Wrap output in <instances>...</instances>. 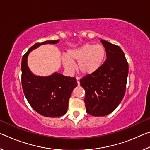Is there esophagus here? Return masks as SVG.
<instances>
[{
    "label": "esophagus",
    "instance_id": "1",
    "mask_svg": "<svg viewBox=\"0 0 150 150\" xmlns=\"http://www.w3.org/2000/svg\"><path fill=\"white\" fill-rule=\"evenodd\" d=\"M76 79H77V82L78 85H80V78L79 77H76Z\"/></svg>",
    "mask_w": 150,
    "mask_h": 150
}]
</instances>
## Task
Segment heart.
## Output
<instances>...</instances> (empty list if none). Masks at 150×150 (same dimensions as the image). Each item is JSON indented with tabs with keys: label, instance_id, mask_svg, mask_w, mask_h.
<instances>
[{
	"label": "heart",
	"instance_id": "1",
	"mask_svg": "<svg viewBox=\"0 0 150 150\" xmlns=\"http://www.w3.org/2000/svg\"><path fill=\"white\" fill-rule=\"evenodd\" d=\"M106 57V51L103 45L87 43L68 50L62 56V62L65 69L71 71L75 67L73 62H77L79 71L83 75H91L100 69Z\"/></svg>",
	"mask_w": 150,
	"mask_h": 150
}]
</instances>
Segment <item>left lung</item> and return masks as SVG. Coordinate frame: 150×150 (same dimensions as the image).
I'll list each match as a JSON object with an SVG mask.
<instances>
[{
    "mask_svg": "<svg viewBox=\"0 0 150 150\" xmlns=\"http://www.w3.org/2000/svg\"><path fill=\"white\" fill-rule=\"evenodd\" d=\"M106 59L98 71L80 79L85 91L86 111L94 116H104L115 110L125 94L128 63L118 45L100 40Z\"/></svg>",
    "mask_w": 150,
    "mask_h": 150,
    "instance_id": "8db88e82",
    "label": "left lung"
}]
</instances>
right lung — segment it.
I'll list each match as a JSON object with an SVG mask.
<instances>
[{
    "label": "right lung",
    "mask_w": 150,
    "mask_h": 150,
    "mask_svg": "<svg viewBox=\"0 0 150 150\" xmlns=\"http://www.w3.org/2000/svg\"><path fill=\"white\" fill-rule=\"evenodd\" d=\"M57 40L35 44L22 59V85L28 102L35 111L45 117H59L67 112L72 91L77 86L75 77L55 72L47 77L37 76L28 66V57L34 49L44 44H55Z\"/></svg>",
    "instance_id": "add662e5"
}]
</instances>
